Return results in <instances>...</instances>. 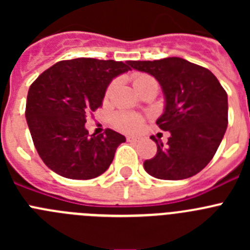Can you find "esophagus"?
Returning a JSON list of instances; mask_svg holds the SVG:
<instances>
[{"label":"esophagus","mask_w":250,"mask_h":250,"mask_svg":"<svg viewBox=\"0 0 250 250\" xmlns=\"http://www.w3.org/2000/svg\"><path fill=\"white\" fill-rule=\"evenodd\" d=\"M127 141H129V143H138V139L136 138H131V136H129V138H127Z\"/></svg>","instance_id":"1"}]
</instances>
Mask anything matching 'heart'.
<instances>
[{
  "instance_id": "heart-1",
  "label": "heart",
  "mask_w": 250,
  "mask_h": 250,
  "mask_svg": "<svg viewBox=\"0 0 250 250\" xmlns=\"http://www.w3.org/2000/svg\"><path fill=\"white\" fill-rule=\"evenodd\" d=\"M152 80L151 77L147 76V75H135L134 76V80H132V83H134V87L138 89L139 86L143 85L146 81ZM111 87L109 89L107 94L110 92ZM115 125L119 127L123 131L126 132H136L141 129L143 126V118L139 116L136 114H129V112H121V114L115 115L114 118Z\"/></svg>"
}]
</instances>
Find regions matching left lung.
I'll return each mask as SVG.
<instances>
[{
	"label": "left lung",
	"instance_id": "obj_1",
	"mask_svg": "<svg viewBox=\"0 0 250 250\" xmlns=\"http://www.w3.org/2000/svg\"><path fill=\"white\" fill-rule=\"evenodd\" d=\"M127 63L155 77L164 94V112L156 124L170 136L167 144L151 138L158 151L145 160L146 173L161 180H182L202 171L228 126V95L218 79L180 57Z\"/></svg>",
	"mask_w": 250,
	"mask_h": 250
}]
</instances>
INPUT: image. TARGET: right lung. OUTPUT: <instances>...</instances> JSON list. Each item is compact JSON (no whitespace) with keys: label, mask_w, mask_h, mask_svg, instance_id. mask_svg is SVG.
<instances>
[{"label":"right lung","mask_w":250,"mask_h":250,"mask_svg":"<svg viewBox=\"0 0 250 250\" xmlns=\"http://www.w3.org/2000/svg\"><path fill=\"white\" fill-rule=\"evenodd\" d=\"M114 60L60 61L30 86L26 120L40 158L59 175L87 180L109 169L125 136L107 129L89 135L86 114L100 107L107 86L130 70Z\"/></svg>","instance_id":"right-lung-1"}]
</instances>
